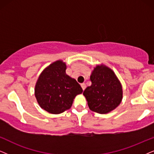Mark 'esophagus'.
Listing matches in <instances>:
<instances>
[{
    "instance_id": "obj_1",
    "label": "esophagus",
    "mask_w": 154,
    "mask_h": 154,
    "mask_svg": "<svg viewBox=\"0 0 154 154\" xmlns=\"http://www.w3.org/2000/svg\"><path fill=\"white\" fill-rule=\"evenodd\" d=\"M81 87H82V88L83 90H85V88H86V85H85V83H82Z\"/></svg>"
}]
</instances>
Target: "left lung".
Instances as JSON below:
<instances>
[{
  "label": "left lung",
  "instance_id": "1",
  "mask_svg": "<svg viewBox=\"0 0 154 154\" xmlns=\"http://www.w3.org/2000/svg\"><path fill=\"white\" fill-rule=\"evenodd\" d=\"M91 86L83 94L89 108L99 114H107L120 104L123 97L122 84L115 73L104 65H97L90 76Z\"/></svg>",
  "mask_w": 154,
  "mask_h": 154
}]
</instances>
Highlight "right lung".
I'll return each instance as SVG.
<instances>
[{"label": "right lung", "instance_id": "right-lung-1", "mask_svg": "<svg viewBox=\"0 0 154 154\" xmlns=\"http://www.w3.org/2000/svg\"><path fill=\"white\" fill-rule=\"evenodd\" d=\"M65 63L57 60L47 67L39 76L35 96L40 106L50 114L69 109L74 99L83 90L79 84L66 74Z\"/></svg>", "mask_w": 154, "mask_h": 154}]
</instances>
